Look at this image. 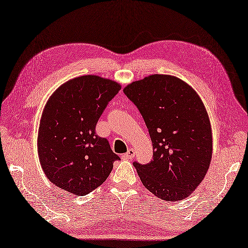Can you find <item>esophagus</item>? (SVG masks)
I'll list each match as a JSON object with an SVG mask.
<instances>
[{
	"instance_id": "esophagus-1",
	"label": "esophagus",
	"mask_w": 248,
	"mask_h": 248,
	"mask_svg": "<svg viewBox=\"0 0 248 248\" xmlns=\"http://www.w3.org/2000/svg\"><path fill=\"white\" fill-rule=\"evenodd\" d=\"M135 155V150H134V148H129L128 150H127V153L126 154H124L123 155H122V159H132V156Z\"/></svg>"
}]
</instances>
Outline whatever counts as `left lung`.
I'll list each match as a JSON object with an SVG mask.
<instances>
[{"label":"left lung","instance_id":"obj_1","mask_svg":"<svg viewBox=\"0 0 248 248\" xmlns=\"http://www.w3.org/2000/svg\"><path fill=\"white\" fill-rule=\"evenodd\" d=\"M123 92L141 112L153 142V160L134 163L141 182L161 200H184L201 184L213 156L210 121L201 98L170 75L145 77Z\"/></svg>","mask_w":248,"mask_h":248}]
</instances>
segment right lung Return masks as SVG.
<instances>
[{
  "instance_id": "add662e5",
  "label": "right lung",
  "mask_w": 248,
  "mask_h": 248,
  "mask_svg": "<svg viewBox=\"0 0 248 248\" xmlns=\"http://www.w3.org/2000/svg\"><path fill=\"white\" fill-rule=\"evenodd\" d=\"M121 85L109 78L87 75L62 84L42 112L38 132L40 164L54 185L85 196L109 176L113 154L95 125Z\"/></svg>"
}]
</instances>
